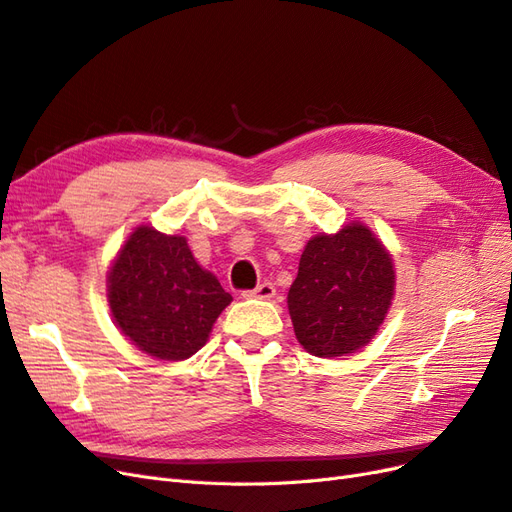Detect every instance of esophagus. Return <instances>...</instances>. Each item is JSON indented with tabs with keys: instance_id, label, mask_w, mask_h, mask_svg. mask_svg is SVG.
Returning <instances> with one entry per match:
<instances>
[{
	"instance_id": "34e87169",
	"label": "esophagus",
	"mask_w": 512,
	"mask_h": 512,
	"mask_svg": "<svg viewBox=\"0 0 512 512\" xmlns=\"http://www.w3.org/2000/svg\"><path fill=\"white\" fill-rule=\"evenodd\" d=\"M275 292H277L275 286L269 284V281H264V284L256 286L254 290L243 292V296L245 298H260V301H271V298H275Z\"/></svg>"
}]
</instances>
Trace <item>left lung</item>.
<instances>
[{
  "mask_svg": "<svg viewBox=\"0 0 512 512\" xmlns=\"http://www.w3.org/2000/svg\"><path fill=\"white\" fill-rule=\"evenodd\" d=\"M394 286L392 256L368 226L351 222L315 235L288 292L298 343L320 358L354 354L383 324Z\"/></svg>",
  "mask_w": 512,
  "mask_h": 512,
  "instance_id": "obj_1",
  "label": "left lung"
}]
</instances>
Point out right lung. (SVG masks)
<instances>
[{
    "label": "right lung",
    "mask_w": 512,
    "mask_h": 512,
    "mask_svg": "<svg viewBox=\"0 0 512 512\" xmlns=\"http://www.w3.org/2000/svg\"><path fill=\"white\" fill-rule=\"evenodd\" d=\"M216 275L201 269L186 237L137 226L108 273L116 326L158 360H186L207 343L218 315L231 305Z\"/></svg>",
    "instance_id": "obj_1"
}]
</instances>
